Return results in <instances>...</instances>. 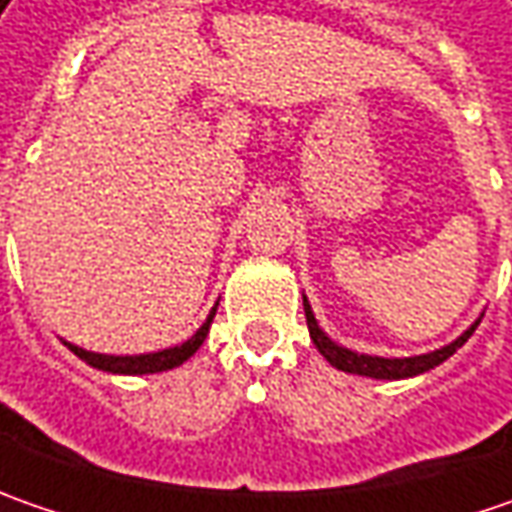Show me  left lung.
Returning <instances> with one entry per match:
<instances>
[{
	"instance_id": "8db88e82",
	"label": "left lung",
	"mask_w": 512,
	"mask_h": 512,
	"mask_svg": "<svg viewBox=\"0 0 512 512\" xmlns=\"http://www.w3.org/2000/svg\"><path fill=\"white\" fill-rule=\"evenodd\" d=\"M305 316H307V330H310V339L313 344L319 347V353L325 356L327 362L333 364V367H339L344 373H359V376H370V379H407V376H419L424 370H430V367H436V364H442L444 359H450L459 347H462L470 336H473V330L479 327V322L470 327V330H464L462 336L456 339L453 344H447L442 350H433V353H424V356H410V359H382V356H364V353H353V350H347V347H339L336 342H330L325 333L319 330L316 325V319H313V310L307 305L305 299Z\"/></svg>"
}]
</instances>
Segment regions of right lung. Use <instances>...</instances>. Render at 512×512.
<instances>
[{"label": "right lung", "mask_w": 512, "mask_h": 512, "mask_svg": "<svg viewBox=\"0 0 512 512\" xmlns=\"http://www.w3.org/2000/svg\"><path fill=\"white\" fill-rule=\"evenodd\" d=\"M213 316H216V307L210 310V316H207V322L199 330H196V336H190L185 344H179V347H168V350H159V353H145V356H105V353H90V350H82V347H76V344H68L70 350L82 359V362H88L90 367H99V370H108V373H125V376H142V373H162V370H170V367H179L182 362H187L202 342H205L207 330H210V322H213Z\"/></svg>", "instance_id": "1"}]
</instances>
